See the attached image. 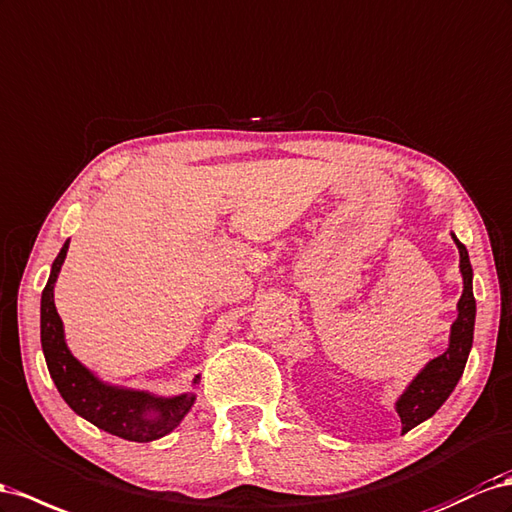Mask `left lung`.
<instances>
[{
	"label": "left lung",
	"mask_w": 512,
	"mask_h": 512,
	"mask_svg": "<svg viewBox=\"0 0 512 512\" xmlns=\"http://www.w3.org/2000/svg\"><path fill=\"white\" fill-rule=\"evenodd\" d=\"M452 234L454 245L459 247V271L463 278V295L457 303V319L450 325V338L448 349L437 355L431 362H426L424 368L411 383L405 388V392L398 396L394 403L396 413L403 422V433L411 431L413 426L422 424L433 413L446 403L452 390L457 388V383L463 375L469 351H472L474 342V323H476V299H474V286L472 278L474 271L469 265V254L465 245L457 239V234Z\"/></svg>",
	"instance_id": "left-lung-1"
}]
</instances>
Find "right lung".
I'll list each match as a JSON object with an SVG mask.
<instances>
[{
  "instance_id": "add662e5",
  "label": "right lung",
  "mask_w": 512,
  "mask_h": 512,
  "mask_svg": "<svg viewBox=\"0 0 512 512\" xmlns=\"http://www.w3.org/2000/svg\"><path fill=\"white\" fill-rule=\"evenodd\" d=\"M66 252L68 241L53 260L47 286L40 297V342H43L45 362L55 388L77 416L99 426L105 433L137 441V444L165 437L183 422L196 403V392L159 396L148 390L124 388V385L103 381L94 370L79 362L68 349L64 323L53 301V288ZM198 383L200 375L193 377L191 388H196Z\"/></svg>"
}]
</instances>
